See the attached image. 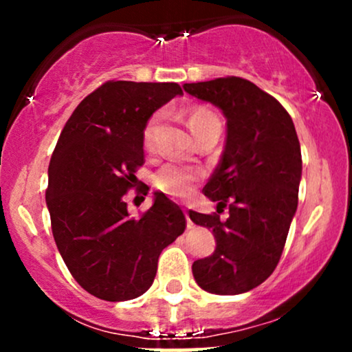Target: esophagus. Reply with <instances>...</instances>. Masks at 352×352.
<instances>
[{
    "label": "esophagus",
    "instance_id": "obj_1",
    "mask_svg": "<svg viewBox=\"0 0 352 352\" xmlns=\"http://www.w3.org/2000/svg\"><path fill=\"white\" fill-rule=\"evenodd\" d=\"M184 213H185V220H187V228H192V220H190V217H188V212L187 210H184Z\"/></svg>",
    "mask_w": 352,
    "mask_h": 352
}]
</instances>
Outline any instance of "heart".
<instances>
[{"label":"heart","instance_id":"1","mask_svg":"<svg viewBox=\"0 0 352 352\" xmlns=\"http://www.w3.org/2000/svg\"><path fill=\"white\" fill-rule=\"evenodd\" d=\"M162 117L153 116L148 120L144 129V144L147 148L153 147V140H155L157 129H159ZM220 122L218 117L212 111L204 106H195L188 109L187 124L192 131L193 135H199L205 127L208 125ZM197 180H199V172L192 170V168L184 167L179 164H165L153 175V185L157 190L165 193V195L173 197V199H185L195 188Z\"/></svg>","mask_w":352,"mask_h":352}]
</instances>
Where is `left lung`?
<instances>
[{
	"label": "left lung",
	"instance_id": "obj_1",
	"mask_svg": "<svg viewBox=\"0 0 352 352\" xmlns=\"http://www.w3.org/2000/svg\"><path fill=\"white\" fill-rule=\"evenodd\" d=\"M184 89L227 119L225 151L204 192L218 213L228 208V218L188 213L217 240L213 254L193 261V278L208 293H246L274 272L296 213L302 170L296 129L273 96L246 79L230 76Z\"/></svg>",
	"mask_w": 352,
	"mask_h": 352
}]
</instances>
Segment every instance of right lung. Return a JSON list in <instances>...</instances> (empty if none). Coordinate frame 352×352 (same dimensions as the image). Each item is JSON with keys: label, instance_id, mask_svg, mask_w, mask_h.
Wrapping results in <instances>:
<instances>
[{"label": "right lung", "instance_id": "right-lung-1", "mask_svg": "<svg viewBox=\"0 0 352 352\" xmlns=\"http://www.w3.org/2000/svg\"><path fill=\"white\" fill-rule=\"evenodd\" d=\"M182 94L175 82L109 80L76 107L52 152L46 190L52 235L74 280L100 300L147 292L160 253L187 225L164 193L140 218L124 201L144 164L145 125Z\"/></svg>", "mask_w": 352, "mask_h": 352}]
</instances>
